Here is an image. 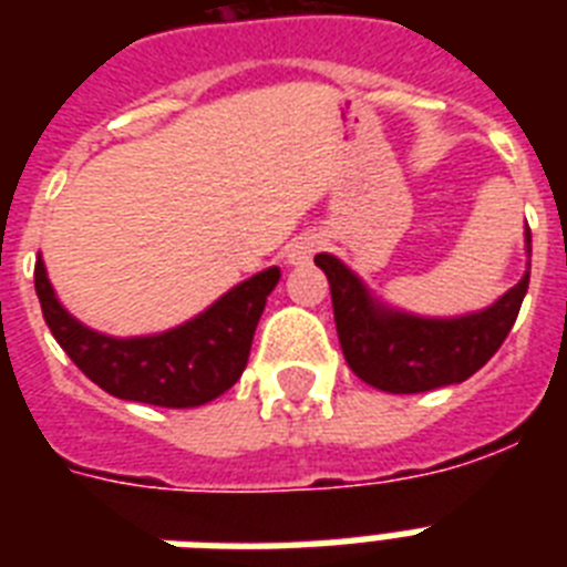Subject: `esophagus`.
Returning a JSON list of instances; mask_svg holds the SVG:
<instances>
[{"mask_svg": "<svg viewBox=\"0 0 567 567\" xmlns=\"http://www.w3.org/2000/svg\"><path fill=\"white\" fill-rule=\"evenodd\" d=\"M320 249L318 235H300L288 244V265H309L311 256Z\"/></svg>", "mask_w": 567, "mask_h": 567, "instance_id": "esophagus-1", "label": "esophagus"}]
</instances>
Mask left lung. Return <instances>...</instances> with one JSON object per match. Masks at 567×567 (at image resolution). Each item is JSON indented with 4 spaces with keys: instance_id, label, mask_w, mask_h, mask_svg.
<instances>
[{
    "instance_id": "8db88e82",
    "label": "left lung",
    "mask_w": 567,
    "mask_h": 567,
    "mask_svg": "<svg viewBox=\"0 0 567 567\" xmlns=\"http://www.w3.org/2000/svg\"><path fill=\"white\" fill-rule=\"evenodd\" d=\"M529 249V226H527ZM344 359L355 377L388 394H421L474 377L515 327L529 270L492 309L456 320H423L373 306L364 285L338 258L320 252Z\"/></svg>"
}]
</instances>
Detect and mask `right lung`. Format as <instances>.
Wrapping results in <instances>:
<instances>
[{
    "instance_id": "right-lung-1",
    "label": "right lung",
    "mask_w": 567,
    "mask_h": 567,
    "mask_svg": "<svg viewBox=\"0 0 567 567\" xmlns=\"http://www.w3.org/2000/svg\"><path fill=\"white\" fill-rule=\"evenodd\" d=\"M276 282L279 267H270L185 327L153 338H109L70 318L52 293L43 261L34 265V291L47 327L75 368L120 400L167 409L203 405L238 382Z\"/></svg>"
}]
</instances>
